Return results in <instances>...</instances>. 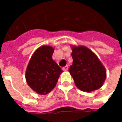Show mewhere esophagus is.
Here are the masks:
<instances>
[{"label":"esophagus","instance_id":"esophagus-1","mask_svg":"<svg viewBox=\"0 0 122 122\" xmlns=\"http://www.w3.org/2000/svg\"><path fill=\"white\" fill-rule=\"evenodd\" d=\"M68 69H69V66L66 65V66H64L63 68V71H67V70H68Z\"/></svg>","mask_w":122,"mask_h":122}]
</instances>
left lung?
I'll return each mask as SVG.
<instances>
[{
  "mask_svg": "<svg viewBox=\"0 0 122 122\" xmlns=\"http://www.w3.org/2000/svg\"><path fill=\"white\" fill-rule=\"evenodd\" d=\"M73 63L69 72L79 90L90 92L99 89L106 79V70L97 56L85 46L72 47Z\"/></svg>",
  "mask_w": 122,
  "mask_h": 122,
  "instance_id": "8db88e82",
  "label": "left lung"
}]
</instances>
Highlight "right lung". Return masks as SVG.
<instances>
[{
	"label": "right lung",
	"instance_id": "add662e5",
	"mask_svg": "<svg viewBox=\"0 0 122 122\" xmlns=\"http://www.w3.org/2000/svg\"><path fill=\"white\" fill-rule=\"evenodd\" d=\"M54 49L44 46L36 50L26 70V80L35 92L48 94L56 86L63 71L52 59Z\"/></svg>",
	"mask_w": 122,
	"mask_h": 122
}]
</instances>
